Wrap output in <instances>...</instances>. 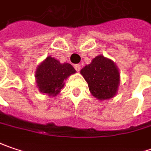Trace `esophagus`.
Listing matches in <instances>:
<instances>
[{
    "instance_id": "34e87169",
    "label": "esophagus",
    "mask_w": 151,
    "mask_h": 151,
    "mask_svg": "<svg viewBox=\"0 0 151 151\" xmlns=\"http://www.w3.org/2000/svg\"><path fill=\"white\" fill-rule=\"evenodd\" d=\"M74 68L76 69V70L77 72H79L81 70V65L80 64H75L74 65Z\"/></svg>"
}]
</instances>
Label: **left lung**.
<instances>
[{
	"label": "left lung",
	"mask_w": 151,
	"mask_h": 151,
	"mask_svg": "<svg viewBox=\"0 0 151 151\" xmlns=\"http://www.w3.org/2000/svg\"><path fill=\"white\" fill-rule=\"evenodd\" d=\"M81 74L88 84L93 96L105 100L116 94L120 84V73L116 64L109 58L99 55L91 64L81 69Z\"/></svg>",
	"instance_id": "left-lung-1"
}]
</instances>
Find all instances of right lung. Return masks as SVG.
I'll return each mask as SVG.
<instances>
[{"mask_svg": "<svg viewBox=\"0 0 151 151\" xmlns=\"http://www.w3.org/2000/svg\"><path fill=\"white\" fill-rule=\"evenodd\" d=\"M70 64L60 62L48 56L38 65L35 71V80L39 91L48 96H56L64 86V80L76 73Z\"/></svg>", "mask_w": 151, "mask_h": 151, "instance_id": "right-lung-1", "label": "right lung"}]
</instances>
